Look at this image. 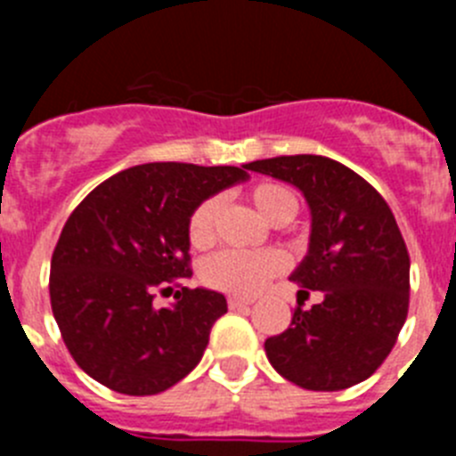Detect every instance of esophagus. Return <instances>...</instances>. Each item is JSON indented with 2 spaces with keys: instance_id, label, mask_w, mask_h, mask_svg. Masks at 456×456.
Instances as JSON below:
<instances>
[{
  "instance_id": "esophagus-1",
  "label": "esophagus",
  "mask_w": 456,
  "mask_h": 456,
  "mask_svg": "<svg viewBox=\"0 0 456 456\" xmlns=\"http://www.w3.org/2000/svg\"><path fill=\"white\" fill-rule=\"evenodd\" d=\"M251 304H253L251 299H241V297H228V305H231V310L248 308Z\"/></svg>"
}]
</instances>
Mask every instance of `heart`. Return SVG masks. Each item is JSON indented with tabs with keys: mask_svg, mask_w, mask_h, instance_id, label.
<instances>
[{
	"mask_svg": "<svg viewBox=\"0 0 456 456\" xmlns=\"http://www.w3.org/2000/svg\"><path fill=\"white\" fill-rule=\"evenodd\" d=\"M253 208L265 221L273 225H283L297 215V199L283 184L263 183L256 184L248 193ZM219 212V200L208 199L193 209L189 216V241L191 247L205 248L215 241V224ZM285 269V260L276 251H221L212 256L203 267V281L224 292L251 297L269 283V278L278 276Z\"/></svg>",
	"mask_w": 456,
	"mask_h": 456,
	"instance_id": "heart-1",
	"label": "heart"
}]
</instances>
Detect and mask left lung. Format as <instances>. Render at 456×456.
<instances>
[{"label":"left lung","mask_w":456,"mask_h":456,"mask_svg":"<svg viewBox=\"0 0 456 456\" xmlns=\"http://www.w3.org/2000/svg\"><path fill=\"white\" fill-rule=\"evenodd\" d=\"M304 193L310 209L308 253L289 273L322 292L297 308L265 352L281 377L305 390L361 384L393 349L409 313V253L381 193L345 164L289 155L244 164Z\"/></svg>","instance_id":"8db88e82"}]
</instances>
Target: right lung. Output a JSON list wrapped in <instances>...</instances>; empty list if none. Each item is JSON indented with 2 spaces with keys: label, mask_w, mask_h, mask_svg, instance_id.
Listing matches in <instances>:
<instances>
[{
  "label": "right lung",
  "mask_w": 456,
  "mask_h": 456,
  "mask_svg": "<svg viewBox=\"0 0 456 456\" xmlns=\"http://www.w3.org/2000/svg\"><path fill=\"white\" fill-rule=\"evenodd\" d=\"M248 180L237 167L151 162L104 180L75 208L52 256L50 301L75 363L123 395H157L203 358L224 294L155 292L189 278V216L215 193ZM168 289V288H167Z\"/></svg>",
  "instance_id": "obj_1"
}]
</instances>
